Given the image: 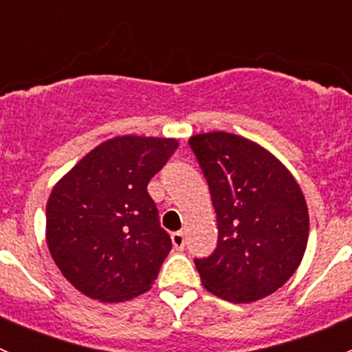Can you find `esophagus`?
<instances>
[{"instance_id":"obj_1","label":"esophagus","mask_w":352,"mask_h":352,"mask_svg":"<svg viewBox=\"0 0 352 352\" xmlns=\"http://www.w3.org/2000/svg\"><path fill=\"white\" fill-rule=\"evenodd\" d=\"M172 243L175 248H184V245H186V235H184V232H175L172 233Z\"/></svg>"}]
</instances>
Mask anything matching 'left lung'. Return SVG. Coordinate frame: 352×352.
<instances>
[{
  "instance_id": "8db88e82",
  "label": "left lung",
  "mask_w": 352,
  "mask_h": 352,
  "mask_svg": "<svg viewBox=\"0 0 352 352\" xmlns=\"http://www.w3.org/2000/svg\"><path fill=\"white\" fill-rule=\"evenodd\" d=\"M218 221V247L197 258L201 283L232 303L278 291L300 265L310 219L300 184L255 141L212 131L190 136Z\"/></svg>"
}]
</instances>
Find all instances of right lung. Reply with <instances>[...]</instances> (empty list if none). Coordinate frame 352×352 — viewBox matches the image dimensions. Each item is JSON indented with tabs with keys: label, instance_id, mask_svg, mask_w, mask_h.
I'll return each instance as SVG.
<instances>
[{
	"label": "right lung",
	"instance_id": "add662e5",
	"mask_svg": "<svg viewBox=\"0 0 352 352\" xmlns=\"http://www.w3.org/2000/svg\"><path fill=\"white\" fill-rule=\"evenodd\" d=\"M177 148L175 138L116 136L52 187L45 206L49 252L85 296L120 303L153 285L172 242L146 187Z\"/></svg>",
	"mask_w": 352,
	"mask_h": 352
}]
</instances>
